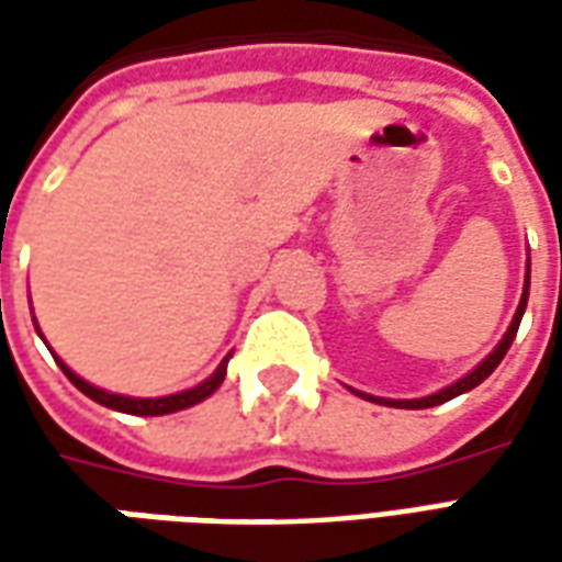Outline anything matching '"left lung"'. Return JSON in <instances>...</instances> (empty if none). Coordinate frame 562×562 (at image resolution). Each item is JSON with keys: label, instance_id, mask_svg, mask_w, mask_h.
<instances>
[{"label": "left lung", "instance_id": "left-lung-1", "mask_svg": "<svg viewBox=\"0 0 562 562\" xmlns=\"http://www.w3.org/2000/svg\"><path fill=\"white\" fill-rule=\"evenodd\" d=\"M527 297H530V258H527V277H524V294H520V304L518 310H515V316H512V325H508V330L503 334V340L496 342V349L487 358H484L482 364L472 367L467 376H460L458 382H451V385H446V389H439L436 394H427V397H415V401H391V397H373V394H364V391H355L358 397H364V401L370 403H379V406H394V409H430V406H439V403L451 401V397H460V394H467V391H472L475 385H482L484 379L491 376L496 370V364L506 358L508 346L515 342V334H518V325L520 318H524V310H527Z\"/></svg>", "mask_w": 562, "mask_h": 562}]
</instances>
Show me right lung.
Returning <instances> with one entry per match:
<instances>
[{
  "mask_svg": "<svg viewBox=\"0 0 562 562\" xmlns=\"http://www.w3.org/2000/svg\"><path fill=\"white\" fill-rule=\"evenodd\" d=\"M35 322V318H32ZM35 330H38V337L44 340L42 328H38V322H35ZM50 349V346H47ZM56 364L63 367V373L68 376V382L75 385L78 391H83L90 401L102 403V406H108V409H116V413H126V415H171V413H180V409H189V406H195V403L207 401L213 391L220 389L222 379H225V370H228V358H232V352L222 358V364L210 373L204 382H198L195 389H186V391H177V394H168V397H128V394H114V391H104V389H95V385H90L87 379H80L71 367L59 358V355H54Z\"/></svg>",
  "mask_w": 562,
  "mask_h": 562,
  "instance_id": "right-lung-1",
  "label": "right lung"
}]
</instances>
